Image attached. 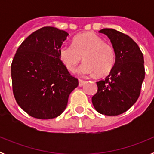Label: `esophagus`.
<instances>
[{"label": "esophagus", "instance_id": "34e87169", "mask_svg": "<svg viewBox=\"0 0 154 154\" xmlns=\"http://www.w3.org/2000/svg\"><path fill=\"white\" fill-rule=\"evenodd\" d=\"M85 83V82L84 81V80L79 79V86H82Z\"/></svg>", "mask_w": 154, "mask_h": 154}]
</instances>
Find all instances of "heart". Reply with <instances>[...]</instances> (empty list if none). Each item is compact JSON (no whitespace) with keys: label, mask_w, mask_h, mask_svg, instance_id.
Masks as SVG:
<instances>
[{"label":"heart","mask_w":154,"mask_h":154,"mask_svg":"<svg viewBox=\"0 0 154 154\" xmlns=\"http://www.w3.org/2000/svg\"><path fill=\"white\" fill-rule=\"evenodd\" d=\"M60 59L65 68L73 72L78 64L85 61L79 69L84 76L97 74L99 76L108 75L112 70L116 60L115 49L95 33L79 35L73 39L72 45L65 44L59 49Z\"/></svg>","instance_id":"heart-1"}]
</instances>
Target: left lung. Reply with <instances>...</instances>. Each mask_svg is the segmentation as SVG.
Instances as JSON below:
<instances>
[{"label": "left lung", "instance_id": "left-lung-1", "mask_svg": "<svg viewBox=\"0 0 154 154\" xmlns=\"http://www.w3.org/2000/svg\"><path fill=\"white\" fill-rule=\"evenodd\" d=\"M99 32L110 39L116 60L109 75L96 82L98 90L92 102L99 113L117 116L127 111L140 96L145 78L143 55L137 43L128 35L111 28H104Z\"/></svg>", "mask_w": 154, "mask_h": 154}]
</instances>
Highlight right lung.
Masks as SVG:
<instances>
[{"mask_svg": "<svg viewBox=\"0 0 154 154\" xmlns=\"http://www.w3.org/2000/svg\"><path fill=\"white\" fill-rule=\"evenodd\" d=\"M69 34L44 27L30 35L17 48L11 64L13 93L24 112L37 119L60 116L70 93L79 85L59 56Z\"/></svg>", "mask_w": 154, "mask_h": 154, "instance_id": "1", "label": "right lung"}]
</instances>
